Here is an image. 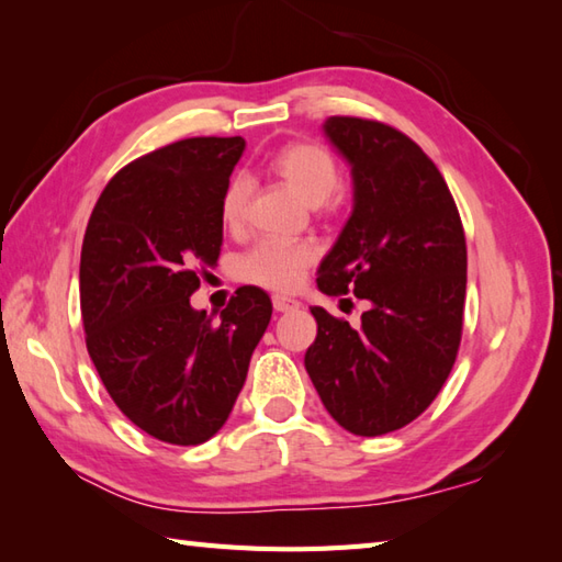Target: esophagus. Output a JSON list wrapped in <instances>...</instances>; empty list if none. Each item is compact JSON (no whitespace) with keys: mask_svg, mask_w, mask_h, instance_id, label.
Returning a JSON list of instances; mask_svg holds the SVG:
<instances>
[{"mask_svg":"<svg viewBox=\"0 0 562 562\" xmlns=\"http://www.w3.org/2000/svg\"><path fill=\"white\" fill-rule=\"evenodd\" d=\"M271 303H273V310H277V313H293V310L301 307V303H297L295 297H289V295H273Z\"/></svg>","mask_w":562,"mask_h":562,"instance_id":"obj_1","label":"esophagus"}]
</instances>
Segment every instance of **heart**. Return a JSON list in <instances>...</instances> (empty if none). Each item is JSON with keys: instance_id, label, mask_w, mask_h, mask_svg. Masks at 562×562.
I'll return each instance as SVG.
<instances>
[{"instance_id": "obj_1", "label": "heart", "mask_w": 562, "mask_h": 562, "mask_svg": "<svg viewBox=\"0 0 562 562\" xmlns=\"http://www.w3.org/2000/svg\"><path fill=\"white\" fill-rule=\"evenodd\" d=\"M269 170L289 182L307 204L331 199L339 184V164L327 146L315 142H291L271 154ZM255 184L245 172L233 176L221 194V221L228 228H240L252 199ZM317 257L315 247L283 238H261L243 255L238 273L247 283L265 285L271 291H293L303 273Z\"/></svg>"}]
</instances>
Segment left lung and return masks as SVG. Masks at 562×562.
<instances>
[{"mask_svg": "<svg viewBox=\"0 0 562 562\" xmlns=\"http://www.w3.org/2000/svg\"><path fill=\"white\" fill-rule=\"evenodd\" d=\"M329 142L351 164V218L322 259L327 295L370 301L360 327L310 307L317 339L305 370L341 428L375 438L408 426L457 360L467 297V238L438 166L390 124L329 117Z\"/></svg>", "mask_w": 562, "mask_h": 562, "instance_id": "1", "label": "left lung"}]
</instances>
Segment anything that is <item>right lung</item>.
Here are the masks:
<instances>
[{"label":"right lung","instance_id":"1","mask_svg":"<svg viewBox=\"0 0 562 562\" xmlns=\"http://www.w3.org/2000/svg\"><path fill=\"white\" fill-rule=\"evenodd\" d=\"M243 136H192L124 166L98 196L81 247L86 348L136 428L202 445L238 398L271 319L269 295L243 285L214 322L190 305L221 255V194Z\"/></svg>","mask_w":562,"mask_h":562}]
</instances>
